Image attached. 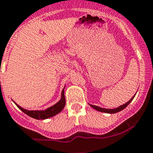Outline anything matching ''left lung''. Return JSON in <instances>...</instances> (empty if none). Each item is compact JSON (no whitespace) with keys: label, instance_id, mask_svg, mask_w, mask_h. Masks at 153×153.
<instances>
[{"label":"left lung","instance_id":"left-lung-1","mask_svg":"<svg viewBox=\"0 0 153 153\" xmlns=\"http://www.w3.org/2000/svg\"><path fill=\"white\" fill-rule=\"evenodd\" d=\"M134 97H131V99L129 101H128L126 104H123V105H121L120 107H117V108H115V109H105V108H102V107H97V106H94V105H90L91 107H93L94 109H95L96 110H97V111H100V112H104V113H118V112L121 111V110H123V109L126 108V107H127L128 105L129 104H130L131 101L133 100Z\"/></svg>","mask_w":153,"mask_h":153}]
</instances>
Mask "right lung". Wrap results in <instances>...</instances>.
Listing matches in <instances>:
<instances>
[{
  "mask_svg": "<svg viewBox=\"0 0 153 153\" xmlns=\"http://www.w3.org/2000/svg\"><path fill=\"white\" fill-rule=\"evenodd\" d=\"M64 89L62 90V99L56 104L55 105H53L52 107H49V108L46 109V110H27L25 109H23L22 107H21L20 106H19L18 104H16L17 107L20 109L22 112H24L25 114H27V116H30V117L34 118V119H48L49 117H52V116H55V115L58 114L59 113H60L63 108L65 106V92H64Z\"/></svg>",
  "mask_w": 153,
  "mask_h": 153,
  "instance_id": "1",
  "label": "right lung"
}]
</instances>
